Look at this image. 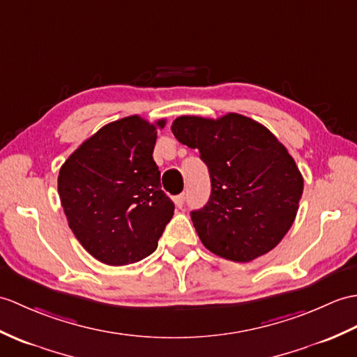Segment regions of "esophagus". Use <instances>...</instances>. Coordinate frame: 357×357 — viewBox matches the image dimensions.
I'll list each match as a JSON object with an SVG mask.
<instances>
[{"instance_id":"1","label":"esophagus","mask_w":357,"mask_h":357,"mask_svg":"<svg viewBox=\"0 0 357 357\" xmlns=\"http://www.w3.org/2000/svg\"><path fill=\"white\" fill-rule=\"evenodd\" d=\"M173 202H175L178 208H182V206H184V204H185V195L175 196V197H173Z\"/></svg>"}]
</instances>
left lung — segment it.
<instances>
[{"label": "left lung", "instance_id": "left-lung-1", "mask_svg": "<svg viewBox=\"0 0 357 357\" xmlns=\"http://www.w3.org/2000/svg\"><path fill=\"white\" fill-rule=\"evenodd\" d=\"M172 132L197 149L210 172L208 202L192 211L206 250L237 263L273 250L292 227L304 187L287 149L263 124L234 112L218 120L182 115Z\"/></svg>", "mask_w": 357, "mask_h": 357}]
</instances>
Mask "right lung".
<instances>
[{"instance_id":"obj_1","label":"right lung","mask_w":357,"mask_h":357,"mask_svg":"<svg viewBox=\"0 0 357 357\" xmlns=\"http://www.w3.org/2000/svg\"><path fill=\"white\" fill-rule=\"evenodd\" d=\"M155 124L130 115L106 124L63 162L57 192L71 231L85 250L109 266L151 255L175 204L161 190L153 161Z\"/></svg>"}]
</instances>
